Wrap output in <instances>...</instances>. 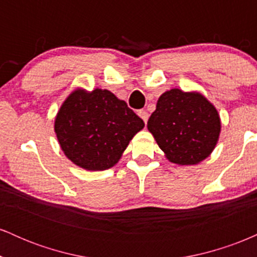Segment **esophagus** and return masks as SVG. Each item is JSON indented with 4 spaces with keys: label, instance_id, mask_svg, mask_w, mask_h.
<instances>
[{
    "label": "esophagus",
    "instance_id": "obj_1",
    "mask_svg": "<svg viewBox=\"0 0 257 257\" xmlns=\"http://www.w3.org/2000/svg\"><path fill=\"white\" fill-rule=\"evenodd\" d=\"M138 114L141 117V118H143L144 122L147 123V119H149V113H147V111H145V110H140V111H139Z\"/></svg>",
    "mask_w": 257,
    "mask_h": 257
}]
</instances>
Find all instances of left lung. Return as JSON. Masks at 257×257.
<instances>
[{
    "label": "left lung",
    "instance_id": "1",
    "mask_svg": "<svg viewBox=\"0 0 257 257\" xmlns=\"http://www.w3.org/2000/svg\"><path fill=\"white\" fill-rule=\"evenodd\" d=\"M147 128L170 162L188 166L210 155L221 123L216 108L199 93L172 89L158 99Z\"/></svg>",
    "mask_w": 257,
    "mask_h": 257
}]
</instances>
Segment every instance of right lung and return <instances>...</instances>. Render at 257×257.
I'll list each match as a JSON object with an SVG mask.
<instances>
[{"label":"right lung","mask_w":257,"mask_h":257,"mask_svg":"<svg viewBox=\"0 0 257 257\" xmlns=\"http://www.w3.org/2000/svg\"><path fill=\"white\" fill-rule=\"evenodd\" d=\"M145 123L111 91L75 90L59 110L55 133L66 157L87 170H105L118 162Z\"/></svg>","instance_id":"right-lung-1"}]
</instances>
